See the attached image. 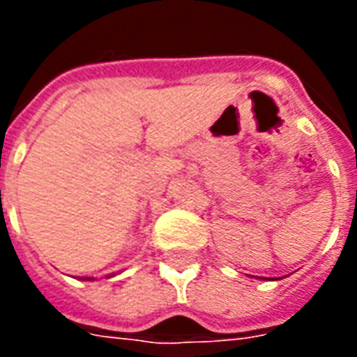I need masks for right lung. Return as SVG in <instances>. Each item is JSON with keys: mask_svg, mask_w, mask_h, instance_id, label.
<instances>
[{"mask_svg": "<svg viewBox=\"0 0 357 357\" xmlns=\"http://www.w3.org/2000/svg\"><path fill=\"white\" fill-rule=\"evenodd\" d=\"M86 279H93V277H86Z\"/></svg>", "mask_w": 357, "mask_h": 357, "instance_id": "obj_1", "label": "right lung"}]
</instances>
